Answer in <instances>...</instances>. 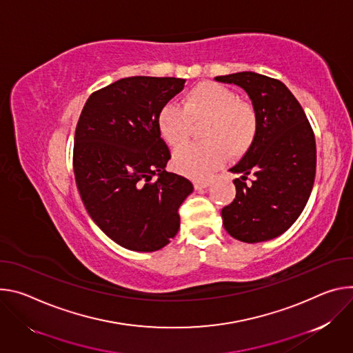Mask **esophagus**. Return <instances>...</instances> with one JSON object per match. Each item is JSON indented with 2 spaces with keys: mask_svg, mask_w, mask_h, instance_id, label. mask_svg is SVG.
<instances>
[{
  "mask_svg": "<svg viewBox=\"0 0 353 353\" xmlns=\"http://www.w3.org/2000/svg\"><path fill=\"white\" fill-rule=\"evenodd\" d=\"M210 183H212L210 179H198V181L193 182L194 189H205V188L210 186Z\"/></svg>",
  "mask_w": 353,
  "mask_h": 353,
  "instance_id": "34e87169",
  "label": "esophagus"
}]
</instances>
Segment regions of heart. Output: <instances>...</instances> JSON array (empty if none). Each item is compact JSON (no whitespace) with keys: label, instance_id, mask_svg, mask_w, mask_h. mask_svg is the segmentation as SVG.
I'll return each instance as SVG.
<instances>
[{"label":"heart","instance_id":"b5f03b06","mask_svg":"<svg viewBox=\"0 0 353 353\" xmlns=\"http://www.w3.org/2000/svg\"><path fill=\"white\" fill-rule=\"evenodd\" d=\"M159 130L171 147L183 145L192 133V123H205L203 144H192L174 154V168L190 178H206L230 155L239 159L252 145L258 132V117L252 106L240 101L230 88L203 83L192 88L183 105L165 103L159 112Z\"/></svg>","mask_w":353,"mask_h":353}]
</instances>
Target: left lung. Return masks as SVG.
Returning a JSON list of instances; mask_svg holds the SVG:
<instances>
[{
	"label": "left lung",
	"mask_w": 353,
	"mask_h": 353,
	"mask_svg": "<svg viewBox=\"0 0 353 353\" xmlns=\"http://www.w3.org/2000/svg\"><path fill=\"white\" fill-rule=\"evenodd\" d=\"M214 80L241 87L258 117L251 148L230 168L243 176L234 181L236 199L221 210L224 228L231 237L250 244L276 239L299 219L314 185V133L301 105L279 80L252 71ZM250 173L256 178L247 185Z\"/></svg>",
	"instance_id": "obj_1"
}]
</instances>
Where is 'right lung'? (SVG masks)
Wrapping results in <instances>:
<instances>
[{"label":"right lung","mask_w":353,"mask_h":353,"mask_svg":"<svg viewBox=\"0 0 353 353\" xmlns=\"http://www.w3.org/2000/svg\"><path fill=\"white\" fill-rule=\"evenodd\" d=\"M183 85L175 77L122 78L94 92L78 119V192L95 224L123 248L159 251L179 230L178 209L193 185L165 171L171 154L157 119Z\"/></svg>","instance_id":"1"}]
</instances>
